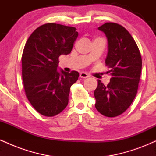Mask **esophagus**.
I'll list each match as a JSON object with an SVG mask.
<instances>
[{
    "label": "esophagus",
    "mask_w": 156,
    "mask_h": 156,
    "mask_svg": "<svg viewBox=\"0 0 156 156\" xmlns=\"http://www.w3.org/2000/svg\"><path fill=\"white\" fill-rule=\"evenodd\" d=\"M80 77L81 78H87L89 77V76H88V74H87L86 73L82 72V73H80Z\"/></svg>",
    "instance_id": "obj_1"
}]
</instances>
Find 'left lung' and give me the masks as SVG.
I'll use <instances>...</instances> for the list:
<instances>
[{
	"instance_id": "1",
	"label": "left lung",
	"mask_w": 156,
	"mask_h": 156,
	"mask_svg": "<svg viewBox=\"0 0 156 156\" xmlns=\"http://www.w3.org/2000/svg\"><path fill=\"white\" fill-rule=\"evenodd\" d=\"M98 29L108 39L105 65L112 78L107 86L98 80L94 92L95 108L105 117H117L129 108L136 95L142 65L141 53L134 39L121 25L105 23Z\"/></svg>"
}]
</instances>
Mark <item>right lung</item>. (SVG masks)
<instances>
[{"label": "right lung", "mask_w": 156, "mask_h": 156, "mask_svg": "<svg viewBox=\"0 0 156 156\" xmlns=\"http://www.w3.org/2000/svg\"><path fill=\"white\" fill-rule=\"evenodd\" d=\"M78 36L75 27L49 23L38 27L27 40L22 55L23 86L28 101L42 115L53 117L67 107L79 73H59L57 67L59 56L70 53Z\"/></svg>", "instance_id": "1"}]
</instances>
